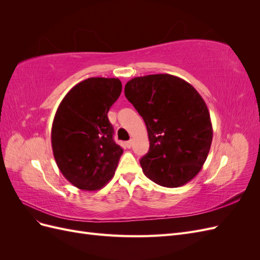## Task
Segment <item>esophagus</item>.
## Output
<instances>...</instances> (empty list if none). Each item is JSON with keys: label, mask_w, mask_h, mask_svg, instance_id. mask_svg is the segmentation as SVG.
Masks as SVG:
<instances>
[{"label": "esophagus", "mask_w": 260, "mask_h": 260, "mask_svg": "<svg viewBox=\"0 0 260 260\" xmlns=\"http://www.w3.org/2000/svg\"><path fill=\"white\" fill-rule=\"evenodd\" d=\"M125 146H127L128 148H130V147L132 146V140H129V141H127V142H125Z\"/></svg>", "instance_id": "1"}]
</instances>
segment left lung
Masks as SVG:
<instances>
[{
	"mask_svg": "<svg viewBox=\"0 0 260 260\" xmlns=\"http://www.w3.org/2000/svg\"><path fill=\"white\" fill-rule=\"evenodd\" d=\"M124 95L147 128L149 149L140 160L144 175L166 187L190 182L212 141L209 112L200 93L179 77L159 74L133 78Z\"/></svg>",
	"mask_w": 260,
	"mask_h": 260,
	"instance_id": "left-lung-1",
	"label": "left lung"
}]
</instances>
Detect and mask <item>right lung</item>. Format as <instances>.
<instances>
[{
	"mask_svg": "<svg viewBox=\"0 0 260 260\" xmlns=\"http://www.w3.org/2000/svg\"><path fill=\"white\" fill-rule=\"evenodd\" d=\"M122 90L118 78H89L62 99L52 124L55 161L70 183L96 191L109 182L123 149L115 143L107 113Z\"/></svg>",
	"mask_w": 260,
	"mask_h": 260,
	"instance_id": "obj_1",
	"label": "right lung"
}]
</instances>
